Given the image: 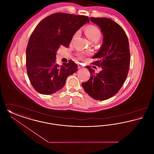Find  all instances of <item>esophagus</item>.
<instances>
[{"mask_svg":"<svg viewBox=\"0 0 154 154\" xmlns=\"http://www.w3.org/2000/svg\"><path fill=\"white\" fill-rule=\"evenodd\" d=\"M82 66H81L80 65H78V68H79V69H80V68H82Z\"/></svg>","mask_w":154,"mask_h":154,"instance_id":"esophagus-1","label":"esophagus"}]
</instances>
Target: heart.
I'll use <instances>...</instances> for the list:
<instances>
[{
	"label": "heart",
	"instance_id": "heart-1",
	"mask_svg": "<svg viewBox=\"0 0 154 154\" xmlns=\"http://www.w3.org/2000/svg\"><path fill=\"white\" fill-rule=\"evenodd\" d=\"M85 33L86 36L88 37V39L91 42H97L102 36V32L100 29L95 25H93L87 26L85 30ZM79 34V31L76 32L74 35L73 39H74L75 38L78 36ZM88 54H89L87 52L80 51L77 54V56L80 59H84Z\"/></svg>",
	"mask_w": 154,
	"mask_h": 154
}]
</instances>
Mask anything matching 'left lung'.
<instances>
[{
	"mask_svg": "<svg viewBox=\"0 0 154 154\" xmlns=\"http://www.w3.org/2000/svg\"><path fill=\"white\" fill-rule=\"evenodd\" d=\"M100 28L102 45L92 57L93 65L102 68L96 75L95 70L87 66L89 80L82 84L84 91L93 99L104 100L115 95L122 87L129 70L131 56L128 37L122 27L107 18L90 17Z\"/></svg>",
	"mask_w": 154,
	"mask_h": 154,
	"instance_id": "1",
	"label": "left lung"
}]
</instances>
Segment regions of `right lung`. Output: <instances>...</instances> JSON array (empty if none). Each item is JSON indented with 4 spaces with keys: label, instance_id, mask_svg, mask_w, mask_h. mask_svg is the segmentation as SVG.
<instances>
[{
    "label": "right lung",
    "instance_id": "add662e5",
    "mask_svg": "<svg viewBox=\"0 0 154 154\" xmlns=\"http://www.w3.org/2000/svg\"><path fill=\"white\" fill-rule=\"evenodd\" d=\"M85 15L57 13L38 23L26 50V66L30 82L34 89L43 95H51L61 89L67 77L77 70L73 60L59 66L56 53L60 45L69 47L75 33L85 23Z\"/></svg>",
    "mask_w": 154,
    "mask_h": 154
}]
</instances>
